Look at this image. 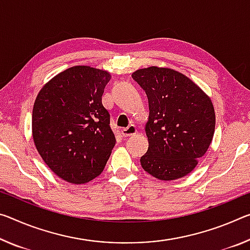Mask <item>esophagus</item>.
Here are the masks:
<instances>
[{"label":"esophagus","mask_w":250,"mask_h":250,"mask_svg":"<svg viewBox=\"0 0 250 250\" xmlns=\"http://www.w3.org/2000/svg\"><path fill=\"white\" fill-rule=\"evenodd\" d=\"M137 126L134 125H130L129 126H126V128H124L121 130V133H122V136L124 137H130V136H132V134H134V133H137Z\"/></svg>","instance_id":"1"}]
</instances>
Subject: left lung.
<instances>
[{"label": "left lung", "instance_id": "obj_1", "mask_svg": "<svg viewBox=\"0 0 250 250\" xmlns=\"http://www.w3.org/2000/svg\"><path fill=\"white\" fill-rule=\"evenodd\" d=\"M132 78L149 101V148L140 158L142 168L160 180L188 175L211 144L216 125L211 100L171 69L150 66L133 72Z\"/></svg>", "mask_w": 250, "mask_h": 250}]
</instances>
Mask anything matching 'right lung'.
I'll list each match as a JSON object with an SVG mask.
<instances>
[{
	"instance_id": "right-lung-1",
	"label": "right lung",
	"mask_w": 250,
	"mask_h": 250,
	"mask_svg": "<svg viewBox=\"0 0 250 250\" xmlns=\"http://www.w3.org/2000/svg\"><path fill=\"white\" fill-rule=\"evenodd\" d=\"M110 78L105 71L72 66L46 83L35 99V146L55 175L71 184L100 176L116 145L110 113L102 104Z\"/></svg>"
}]
</instances>
